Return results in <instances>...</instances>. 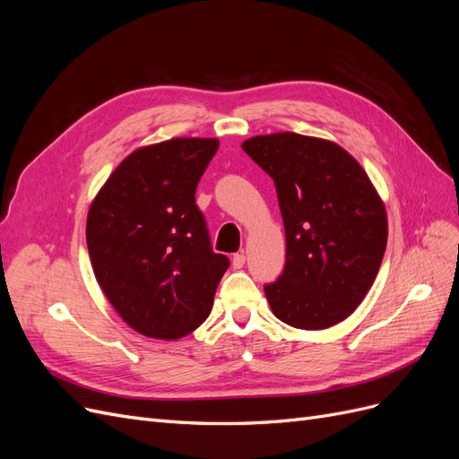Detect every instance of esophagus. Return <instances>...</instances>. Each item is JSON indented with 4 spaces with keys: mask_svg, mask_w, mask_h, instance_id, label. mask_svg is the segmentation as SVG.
Returning <instances> with one entry per match:
<instances>
[{
    "mask_svg": "<svg viewBox=\"0 0 459 459\" xmlns=\"http://www.w3.org/2000/svg\"><path fill=\"white\" fill-rule=\"evenodd\" d=\"M231 264H233V268H243L245 266V255L243 253H238V255H233V258H231Z\"/></svg>",
    "mask_w": 459,
    "mask_h": 459,
    "instance_id": "obj_1",
    "label": "esophagus"
}]
</instances>
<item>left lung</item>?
Wrapping results in <instances>:
<instances>
[{"instance_id": "8db88e82", "label": "left lung", "mask_w": 459, "mask_h": 459, "mask_svg": "<svg viewBox=\"0 0 459 459\" xmlns=\"http://www.w3.org/2000/svg\"><path fill=\"white\" fill-rule=\"evenodd\" d=\"M243 151L275 184L285 226V268L264 287L277 319L327 329L349 317L377 277L388 221L359 162L322 137L255 135Z\"/></svg>"}]
</instances>
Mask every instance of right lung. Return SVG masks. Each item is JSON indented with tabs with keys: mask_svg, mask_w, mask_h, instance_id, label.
<instances>
[{
	"mask_svg": "<svg viewBox=\"0 0 459 459\" xmlns=\"http://www.w3.org/2000/svg\"><path fill=\"white\" fill-rule=\"evenodd\" d=\"M220 142L172 137L135 149L91 201L86 241L117 314L151 339L176 341L212 310L230 260L216 255L195 189Z\"/></svg>",
	"mask_w": 459,
	"mask_h": 459,
	"instance_id": "1",
	"label": "right lung"
}]
</instances>
